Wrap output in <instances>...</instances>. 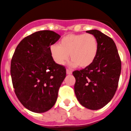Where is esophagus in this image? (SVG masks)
I'll return each instance as SVG.
<instances>
[{
  "mask_svg": "<svg viewBox=\"0 0 131 131\" xmlns=\"http://www.w3.org/2000/svg\"><path fill=\"white\" fill-rule=\"evenodd\" d=\"M66 73H67V74L70 75V74H71V73H72V71H71V70H69V69H67Z\"/></svg>",
  "mask_w": 131,
  "mask_h": 131,
  "instance_id": "esophagus-1",
  "label": "esophagus"
}]
</instances>
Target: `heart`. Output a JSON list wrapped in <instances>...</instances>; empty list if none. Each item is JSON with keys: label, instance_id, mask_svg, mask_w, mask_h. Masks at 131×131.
Returning a JSON list of instances; mask_svg holds the SVG:
<instances>
[{"label": "heart", "instance_id": "1", "mask_svg": "<svg viewBox=\"0 0 131 131\" xmlns=\"http://www.w3.org/2000/svg\"><path fill=\"white\" fill-rule=\"evenodd\" d=\"M98 49L97 39L92 34H70L63 37L58 46H51L50 54L58 65L66 63L70 54L71 64L85 68L93 63Z\"/></svg>", "mask_w": 131, "mask_h": 131}]
</instances>
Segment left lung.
<instances>
[{"mask_svg":"<svg viewBox=\"0 0 131 131\" xmlns=\"http://www.w3.org/2000/svg\"><path fill=\"white\" fill-rule=\"evenodd\" d=\"M98 41V53L88 68L73 72L75 93L83 107L97 110L105 106L115 94L121 70V61L113 39L97 30L87 31Z\"/></svg>","mask_w":131,"mask_h":131,"instance_id":"obj_1","label":"left lung"}]
</instances>
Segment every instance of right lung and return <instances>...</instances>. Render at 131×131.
Instances as JSON below:
<instances>
[{
  "label": "right lung",
  "mask_w": 131,
  "mask_h": 131,
  "mask_svg": "<svg viewBox=\"0 0 131 131\" xmlns=\"http://www.w3.org/2000/svg\"><path fill=\"white\" fill-rule=\"evenodd\" d=\"M60 37L51 30L36 32L21 40L12 56L10 74L14 92L32 112L44 113L54 105L66 75V68L57 64L50 54V46Z\"/></svg>",
  "instance_id": "right-lung-1"
}]
</instances>
